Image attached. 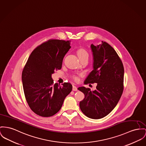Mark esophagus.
Listing matches in <instances>:
<instances>
[{
  "label": "esophagus",
  "instance_id": "34e87169",
  "mask_svg": "<svg viewBox=\"0 0 146 146\" xmlns=\"http://www.w3.org/2000/svg\"><path fill=\"white\" fill-rule=\"evenodd\" d=\"M72 90L74 91H78V88H77L76 86L73 85L72 86Z\"/></svg>",
  "mask_w": 146,
  "mask_h": 146
}]
</instances>
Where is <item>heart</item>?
<instances>
[{
  "instance_id": "1",
  "label": "heart",
  "mask_w": 146,
  "mask_h": 146,
  "mask_svg": "<svg viewBox=\"0 0 146 146\" xmlns=\"http://www.w3.org/2000/svg\"><path fill=\"white\" fill-rule=\"evenodd\" d=\"M78 54V57L79 59L81 58H88V53L87 52V51H86L84 49H79L77 52ZM74 79L75 80H78V77L77 76H75Z\"/></svg>"
}]
</instances>
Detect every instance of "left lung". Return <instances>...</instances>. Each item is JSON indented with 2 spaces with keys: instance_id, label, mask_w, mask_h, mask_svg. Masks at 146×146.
Wrapping results in <instances>:
<instances>
[{
  "instance_id": "1",
  "label": "left lung",
  "mask_w": 146,
  "mask_h": 146,
  "mask_svg": "<svg viewBox=\"0 0 146 146\" xmlns=\"http://www.w3.org/2000/svg\"><path fill=\"white\" fill-rule=\"evenodd\" d=\"M93 70L84 84L97 83L96 90L84 86L78 90L85 95L80 108L86 116L100 119L108 115L118 102L123 90L124 68L116 51L106 42L91 45Z\"/></svg>"
}]
</instances>
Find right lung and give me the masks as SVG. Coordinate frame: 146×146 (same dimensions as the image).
<instances>
[{"instance_id": "1", "label": "right lung", "mask_w": 146, "mask_h": 146, "mask_svg": "<svg viewBox=\"0 0 146 146\" xmlns=\"http://www.w3.org/2000/svg\"><path fill=\"white\" fill-rule=\"evenodd\" d=\"M70 41L49 40L31 53L22 72V82L27 101L38 115L50 117L62 107L64 101L72 91L68 82L54 84V71L61 69L62 60L71 48Z\"/></svg>"}]
</instances>
